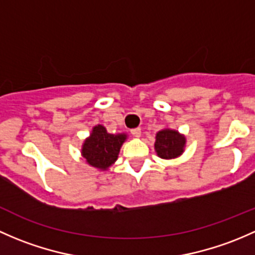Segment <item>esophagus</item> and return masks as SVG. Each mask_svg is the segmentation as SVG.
Masks as SVG:
<instances>
[{
  "label": "esophagus",
  "instance_id": "1",
  "mask_svg": "<svg viewBox=\"0 0 255 255\" xmlns=\"http://www.w3.org/2000/svg\"><path fill=\"white\" fill-rule=\"evenodd\" d=\"M131 133H132L135 137H140V136H141V128H132V130H131Z\"/></svg>",
  "mask_w": 255,
  "mask_h": 255
}]
</instances>
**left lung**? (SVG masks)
<instances>
[{"label": "left lung", "instance_id": "1", "mask_svg": "<svg viewBox=\"0 0 255 255\" xmlns=\"http://www.w3.org/2000/svg\"><path fill=\"white\" fill-rule=\"evenodd\" d=\"M186 146V138L179 131L164 128L156 133L154 151L162 159H174L182 156Z\"/></svg>", "mask_w": 255, "mask_h": 255}]
</instances>
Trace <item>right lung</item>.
<instances>
[{"instance_id": "1", "label": "right lung", "mask_w": 255, "mask_h": 255, "mask_svg": "<svg viewBox=\"0 0 255 255\" xmlns=\"http://www.w3.org/2000/svg\"><path fill=\"white\" fill-rule=\"evenodd\" d=\"M127 138V133H109L106 127L98 124L92 128L89 136L83 141L81 154L91 167L108 170L117 162Z\"/></svg>"}]
</instances>
